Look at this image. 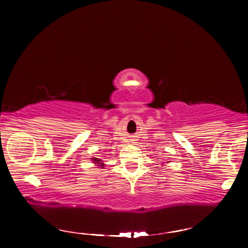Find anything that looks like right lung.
<instances>
[{
	"mask_svg": "<svg viewBox=\"0 0 248 248\" xmlns=\"http://www.w3.org/2000/svg\"><path fill=\"white\" fill-rule=\"evenodd\" d=\"M91 161H92V163H94L96 166L100 167V169H104V167H105V164H104V162H103L102 158H99V157H92Z\"/></svg>",
	"mask_w": 248,
	"mask_h": 248,
	"instance_id": "add662e5",
	"label": "right lung"
}]
</instances>
